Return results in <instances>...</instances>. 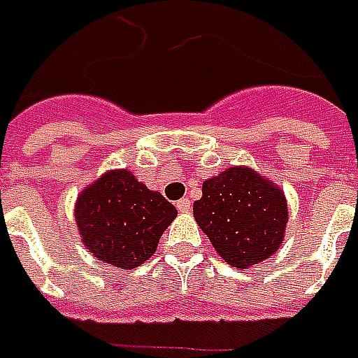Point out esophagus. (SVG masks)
<instances>
[{"label":"esophagus","mask_w":358,"mask_h":358,"mask_svg":"<svg viewBox=\"0 0 358 358\" xmlns=\"http://www.w3.org/2000/svg\"><path fill=\"white\" fill-rule=\"evenodd\" d=\"M176 208H178L180 213H189V210H192V203L187 199H180L178 203H176Z\"/></svg>","instance_id":"1"}]
</instances>
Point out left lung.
Here are the masks:
<instances>
[{
	"label": "left lung",
	"instance_id": "left-lung-1",
	"mask_svg": "<svg viewBox=\"0 0 358 358\" xmlns=\"http://www.w3.org/2000/svg\"><path fill=\"white\" fill-rule=\"evenodd\" d=\"M193 216L216 252L233 267L260 264L279 248L288 222L280 189L250 169L233 166L203 184Z\"/></svg>",
	"mask_w": 358,
	"mask_h": 358
}]
</instances>
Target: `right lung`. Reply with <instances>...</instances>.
Segmentation results:
<instances>
[{
	"instance_id": "obj_1",
	"label": "right lung",
	"mask_w": 358,
	"mask_h": 358,
	"mask_svg": "<svg viewBox=\"0 0 358 358\" xmlns=\"http://www.w3.org/2000/svg\"><path fill=\"white\" fill-rule=\"evenodd\" d=\"M174 218V205L161 193L150 192L129 171L104 174L79 195L76 205L85 246L98 260L121 269L144 264Z\"/></svg>"
}]
</instances>
